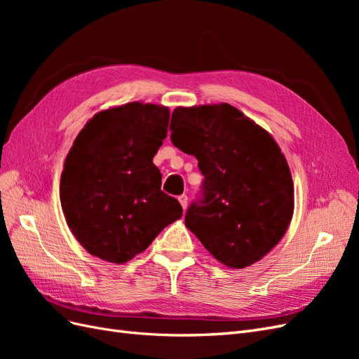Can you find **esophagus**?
I'll return each instance as SVG.
<instances>
[{
	"label": "esophagus",
	"mask_w": 359,
	"mask_h": 359,
	"mask_svg": "<svg viewBox=\"0 0 359 359\" xmlns=\"http://www.w3.org/2000/svg\"><path fill=\"white\" fill-rule=\"evenodd\" d=\"M178 201H180V203H181V206H182V210H187V194H181V196L178 198Z\"/></svg>",
	"instance_id": "34e87169"
}]
</instances>
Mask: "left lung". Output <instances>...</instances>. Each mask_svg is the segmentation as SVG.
<instances>
[{"instance_id": "obj_1", "label": "left lung", "mask_w": 359, "mask_h": 359, "mask_svg": "<svg viewBox=\"0 0 359 359\" xmlns=\"http://www.w3.org/2000/svg\"><path fill=\"white\" fill-rule=\"evenodd\" d=\"M170 128L172 144L196 157L203 175L186 226L223 265L257 262L293 212L292 175L276 140L227 103L177 107Z\"/></svg>"}]
</instances>
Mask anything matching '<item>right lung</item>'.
I'll use <instances>...</instances> for the list:
<instances>
[{"mask_svg":"<svg viewBox=\"0 0 359 359\" xmlns=\"http://www.w3.org/2000/svg\"><path fill=\"white\" fill-rule=\"evenodd\" d=\"M168 124V107L133 102L94 115L76 137L60 198L70 231L91 255L124 264L182 215L153 163Z\"/></svg>","mask_w":359,"mask_h":359,"instance_id":"add662e5","label":"right lung"}]
</instances>
